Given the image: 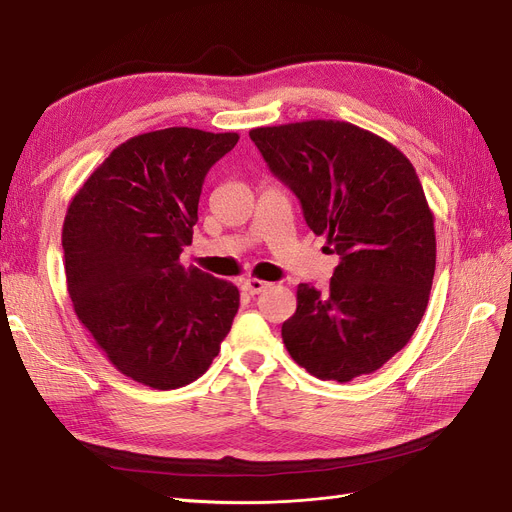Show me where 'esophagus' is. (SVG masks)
<instances>
[{
    "instance_id": "esophagus-1",
    "label": "esophagus",
    "mask_w": 512,
    "mask_h": 512,
    "mask_svg": "<svg viewBox=\"0 0 512 512\" xmlns=\"http://www.w3.org/2000/svg\"><path fill=\"white\" fill-rule=\"evenodd\" d=\"M267 288H269V283L262 281V279H245V281H243V290L250 292L252 296L264 292Z\"/></svg>"
}]
</instances>
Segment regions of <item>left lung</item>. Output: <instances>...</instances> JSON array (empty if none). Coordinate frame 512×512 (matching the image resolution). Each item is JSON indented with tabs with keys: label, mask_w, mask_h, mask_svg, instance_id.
<instances>
[{
	"label": "left lung",
	"mask_w": 512,
	"mask_h": 512,
	"mask_svg": "<svg viewBox=\"0 0 512 512\" xmlns=\"http://www.w3.org/2000/svg\"><path fill=\"white\" fill-rule=\"evenodd\" d=\"M269 170L338 254L330 288L298 285L281 325L292 359L319 380L372 374L410 342L431 294L437 241L420 178L397 147L349 121L254 128Z\"/></svg>",
	"instance_id": "1"
}]
</instances>
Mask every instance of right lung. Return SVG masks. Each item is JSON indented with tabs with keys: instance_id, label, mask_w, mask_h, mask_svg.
Segmentation results:
<instances>
[{
	"instance_id": "right-lung-1",
	"label": "right lung",
	"mask_w": 512,
	"mask_h": 512,
	"mask_svg": "<svg viewBox=\"0 0 512 512\" xmlns=\"http://www.w3.org/2000/svg\"><path fill=\"white\" fill-rule=\"evenodd\" d=\"M237 140L195 128L138 134L100 163L65 216L79 321L121 374L159 391L208 370L239 309L233 283L180 264L203 180Z\"/></svg>"
}]
</instances>
